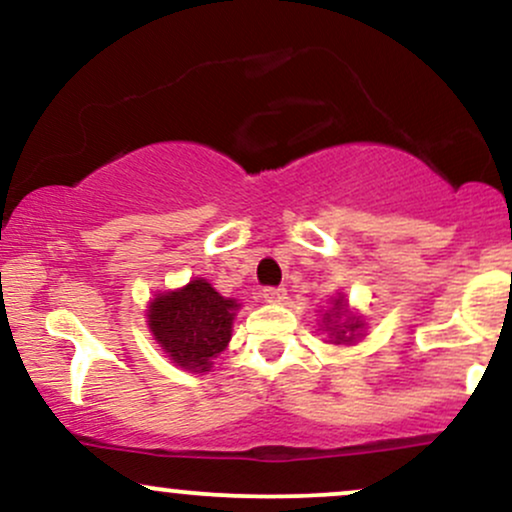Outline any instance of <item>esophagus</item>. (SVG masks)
Returning <instances> with one entry per match:
<instances>
[{
    "label": "esophagus",
    "instance_id": "1",
    "mask_svg": "<svg viewBox=\"0 0 512 512\" xmlns=\"http://www.w3.org/2000/svg\"><path fill=\"white\" fill-rule=\"evenodd\" d=\"M264 301L267 303H284L286 301V289H264Z\"/></svg>",
    "mask_w": 512,
    "mask_h": 512
}]
</instances>
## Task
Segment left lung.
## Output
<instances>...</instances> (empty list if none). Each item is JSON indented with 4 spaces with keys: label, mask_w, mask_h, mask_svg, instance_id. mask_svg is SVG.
Returning <instances> with one entry per match:
<instances>
[{
    "label": "left lung",
    "mask_w": 512,
    "mask_h": 512,
    "mask_svg": "<svg viewBox=\"0 0 512 512\" xmlns=\"http://www.w3.org/2000/svg\"><path fill=\"white\" fill-rule=\"evenodd\" d=\"M322 332H327V342L334 346H354L366 337V317L349 308L344 293L332 296V308L322 315Z\"/></svg>",
    "instance_id": "1"
}]
</instances>
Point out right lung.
<instances>
[{
	"label": "right lung",
	"mask_w": 512,
	"mask_h": 512,
	"mask_svg": "<svg viewBox=\"0 0 512 512\" xmlns=\"http://www.w3.org/2000/svg\"><path fill=\"white\" fill-rule=\"evenodd\" d=\"M238 310L236 298H223L207 279L195 276L180 289L156 293L146 305V325L170 363L207 373L231 342Z\"/></svg>",
	"instance_id": "right-lung-1"
}]
</instances>
